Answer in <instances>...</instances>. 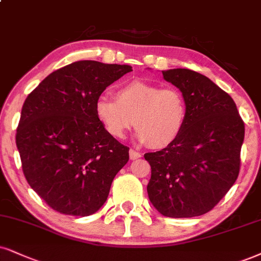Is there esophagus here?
Masks as SVG:
<instances>
[{
    "label": "esophagus",
    "mask_w": 261,
    "mask_h": 261,
    "mask_svg": "<svg viewBox=\"0 0 261 261\" xmlns=\"http://www.w3.org/2000/svg\"><path fill=\"white\" fill-rule=\"evenodd\" d=\"M129 156H130V160H138L139 157H141V153L138 152V151L130 149L129 150Z\"/></svg>",
    "instance_id": "obj_1"
}]
</instances>
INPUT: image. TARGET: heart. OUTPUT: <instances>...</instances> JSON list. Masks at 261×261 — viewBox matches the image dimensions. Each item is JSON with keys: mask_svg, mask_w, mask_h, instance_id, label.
<instances>
[{"mask_svg": "<svg viewBox=\"0 0 261 261\" xmlns=\"http://www.w3.org/2000/svg\"><path fill=\"white\" fill-rule=\"evenodd\" d=\"M95 115L105 130L116 139H123L133 125L137 139L152 149L172 145L184 130L188 102L174 87L134 80L118 87L116 99L100 95L95 101Z\"/></svg>", "mask_w": 261, "mask_h": 261, "instance_id": "heart-1", "label": "heart"}]
</instances>
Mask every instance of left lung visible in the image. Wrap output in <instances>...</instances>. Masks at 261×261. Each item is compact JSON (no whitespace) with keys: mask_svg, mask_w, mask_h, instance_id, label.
Returning a JSON list of instances; mask_svg holds the SVG:
<instances>
[{"mask_svg":"<svg viewBox=\"0 0 261 261\" xmlns=\"http://www.w3.org/2000/svg\"><path fill=\"white\" fill-rule=\"evenodd\" d=\"M188 102L184 130L172 145L144 155L151 166L150 202L169 218L205 214L219 203L240 173L244 123L232 98L189 69L162 71Z\"/></svg>","mask_w":261,"mask_h":261,"instance_id":"1","label":"left lung"}]
</instances>
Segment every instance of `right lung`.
Wrapping results in <instances>:
<instances>
[{"instance_id": "right-lung-1", "label": "right lung", "mask_w": 261, "mask_h": 261, "mask_svg": "<svg viewBox=\"0 0 261 261\" xmlns=\"http://www.w3.org/2000/svg\"><path fill=\"white\" fill-rule=\"evenodd\" d=\"M129 65L80 60L48 75L22 105L15 143L29 185L54 211L88 217L129 160L95 115L106 87Z\"/></svg>"}]
</instances>
